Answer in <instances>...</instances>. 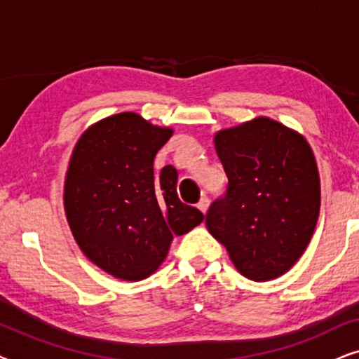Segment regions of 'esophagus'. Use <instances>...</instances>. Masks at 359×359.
Here are the masks:
<instances>
[{
    "label": "esophagus",
    "mask_w": 359,
    "mask_h": 359,
    "mask_svg": "<svg viewBox=\"0 0 359 359\" xmlns=\"http://www.w3.org/2000/svg\"><path fill=\"white\" fill-rule=\"evenodd\" d=\"M209 204H210L209 198H205V196H204V198H201V201L198 203V209L203 214H205V212H208V209H209Z\"/></svg>",
    "instance_id": "obj_1"
}]
</instances>
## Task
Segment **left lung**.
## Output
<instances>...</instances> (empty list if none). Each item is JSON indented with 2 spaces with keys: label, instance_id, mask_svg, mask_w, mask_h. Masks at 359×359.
<instances>
[{
  "label": "left lung",
  "instance_id": "1",
  "mask_svg": "<svg viewBox=\"0 0 359 359\" xmlns=\"http://www.w3.org/2000/svg\"><path fill=\"white\" fill-rule=\"evenodd\" d=\"M214 145L229 188L209 208L205 227L245 278L283 276L306 252L320 212L311 145L264 116L219 130Z\"/></svg>",
  "mask_w": 359,
  "mask_h": 359
}]
</instances>
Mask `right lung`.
Returning a JSON list of instances; mask_svg holds the SVG:
<instances>
[{
	"label": "right lung",
	"mask_w": 359,
	"mask_h": 359,
	"mask_svg": "<svg viewBox=\"0 0 359 359\" xmlns=\"http://www.w3.org/2000/svg\"><path fill=\"white\" fill-rule=\"evenodd\" d=\"M173 135L137 112H119L83 132L68 163L63 205L85 257L111 276L140 281L165 262L173 235L203 222L176 194L178 171L154 175V158Z\"/></svg>",
	"instance_id": "1"
}]
</instances>
